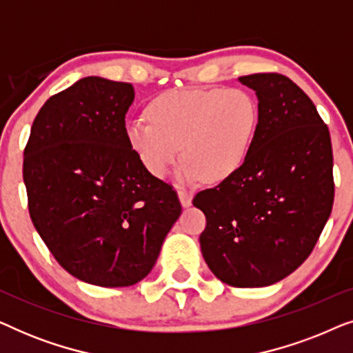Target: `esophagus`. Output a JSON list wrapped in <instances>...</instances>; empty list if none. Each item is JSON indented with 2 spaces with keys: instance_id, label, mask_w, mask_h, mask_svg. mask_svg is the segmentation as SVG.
Masks as SVG:
<instances>
[{
  "instance_id": "obj_1",
  "label": "esophagus",
  "mask_w": 353,
  "mask_h": 353,
  "mask_svg": "<svg viewBox=\"0 0 353 353\" xmlns=\"http://www.w3.org/2000/svg\"><path fill=\"white\" fill-rule=\"evenodd\" d=\"M178 197H180V202H181L183 207L191 205V201H192V192L191 191L185 190V188H180V190H178Z\"/></svg>"
}]
</instances>
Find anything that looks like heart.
Wrapping results in <instances>:
<instances>
[{
	"instance_id": "1",
	"label": "heart",
	"mask_w": 353,
	"mask_h": 353,
	"mask_svg": "<svg viewBox=\"0 0 353 353\" xmlns=\"http://www.w3.org/2000/svg\"><path fill=\"white\" fill-rule=\"evenodd\" d=\"M149 120H130L127 141L154 176L180 161L183 181L228 180L243 167L259 127L257 99L241 88L175 90L148 104Z\"/></svg>"
}]
</instances>
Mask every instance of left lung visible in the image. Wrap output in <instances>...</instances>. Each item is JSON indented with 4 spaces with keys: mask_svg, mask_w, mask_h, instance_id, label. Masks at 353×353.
<instances>
[{
    "mask_svg": "<svg viewBox=\"0 0 353 353\" xmlns=\"http://www.w3.org/2000/svg\"><path fill=\"white\" fill-rule=\"evenodd\" d=\"M259 98L243 167L192 199L205 215L201 250L220 281L262 288L312 254L334 202L332 146L312 99L276 72L239 77Z\"/></svg>",
    "mask_w": 353,
    "mask_h": 353,
    "instance_id": "left-lung-1",
    "label": "left lung"
}]
</instances>
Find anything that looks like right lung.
I'll list each match as a JSON object with an SVG mask.
<instances>
[{
    "label": "right lung",
    "instance_id": "obj_1",
    "mask_svg": "<svg viewBox=\"0 0 353 353\" xmlns=\"http://www.w3.org/2000/svg\"><path fill=\"white\" fill-rule=\"evenodd\" d=\"M133 99L132 83L81 79L43 104L23 149L33 226L62 268L101 288L148 276L181 214L127 141Z\"/></svg>",
    "mask_w": 353,
    "mask_h": 353
}]
</instances>
